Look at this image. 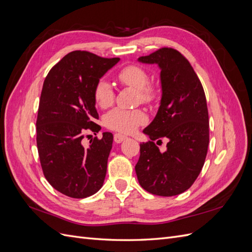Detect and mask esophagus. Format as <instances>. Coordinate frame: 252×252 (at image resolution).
<instances>
[{
	"instance_id": "1",
	"label": "esophagus",
	"mask_w": 252,
	"mask_h": 252,
	"mask_svg": "<svg viewBox=\"0 0 252 252\" xmlns=\"http://www.w3.org/2000/svg\"><path fill=\"white\" fill-rule=\"evenodd\" d=\"M126 139H127V136L124 135V134H122V133H116L113 135V140L116 143H122Z\"/></svg>"
}]
</instances>
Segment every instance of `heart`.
<instances>
[{"instance_id": "heart-1", "label": "heart", "mask_w": 252, "mask_h": 252, "mask_svg": "<svg viewBox=\"0 0 252 252\" xmlns=\"http://www.w3.org/2000/svg\"><path fill=\"white\" fill-rule=\"evenodd\" d=\"M118 80L124 85L138 89L141 102L149 104L157 97V91L149 85L150 77L143 67L138 65H127L122 68L117 75ZM94 97L96 105L101 108H108L114 102V93L110 84L100 80L94 86ZM145 114L141 110H127L114 108L105 116V126L122 133H130L144 123Z\"/></svg>"}]
</instances>
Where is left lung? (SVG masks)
<instances>
[{
  "label": "left lung",
  "mask_w": 252,
  "mask_h": 252,
  "mask_svg": "<svg viewBox=\"0 0 252 252\" xmlns=\"http://www.w3.org/2000/svg\"><path fill=\"white\" fill-rule=\"evenodd\" d=\"M139 62L158 64L162 97L157 116L143 132L150 141L140 144L135 172L146 191L172 196L186 191L199 177L209 144L207 102L200 79L181 52L159 48ZM169 139L164 153L154 143Z\"/></svg>",
  "instance_id": "left-lung-1"
}]
</instances>
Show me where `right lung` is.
Listing matches in <instances>:
<instances>
[{"label": "right lung", "mask_w": 252, "mask_h": 252, "mask_svg": "<svg viewBox=\"0 0 252 252\" xmlns=\"http://www.w3.org/2000/svg\"><path fill=\"white\" fill-rule=\"evenodd\" d=\"M120 61L88 51L69 52L53 66L43 84L36 119V146L45 178L59 192L84 199L101 189L113 135L103 132L89 147L87 130L100 131L94 97L95 84Z\"/></svg>", "instance_id": "add662e5"}]
</instances>
